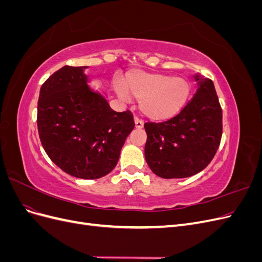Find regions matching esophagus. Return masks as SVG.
<instances>
[{
	"instance_id": "34e87169",
	"label": "esophagus",
	"mask_w": 262,
	"mask_h": 262,
	"mask_svg": "<svg viewBox=\"0 0 262 262\" xmlns=\"http://www.w3.org/2000/svg\"><path fill=\"white\" fill-rule=\"evenodd\" d=\"M134 123H136V128L138 129H141L143 128V120H141V119H139L138 117H134Z\"/></svg>"
}]
</instances>
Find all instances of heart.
Listing matches in <instances>:
<instances>
[{
    "mask_svg": "<svg viewBox=\"0 0 262 262\" xmlns=\"http://www.w3.org/2000/svg\"><path fill=\"white\" fill-rule=\"evenodd\" d=\"M125 88L140 99V108L154 120H167L181 112L190 95V83L184 77L133 71L125 77ZM115 89L119 97L128 100L129 93L121 84Z\"/></svg>",
    "mask_w": 262,
    "mask_h": 262,
    "instance_id": "b5f03b06",
    "label": "heart"
}]
</instances>
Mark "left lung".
<instances>
[{
	"instance_id": "left-lung-1",
	"label": "left lung",
	"mask_w": 262,
	"mask_h": 262,
	"mask_svg": "<svg viewBox=\"0 0 262 262\" xmlns=\"http://www.w3.org/2000/svg\"><path fill=\"white\" fill-rule=\"evenodd\" d=\"M198 90L185 108L169 120L146 122L145 160L155 175L186 178L203 170L221 143L222 108L214 84L195 74Z\"/></svg>"
}]
</instances>
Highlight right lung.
<instances>
[{
  "instance_id": "obj_1",
  "label": "right lung",
  "mask_w": 262,
  "mask_h": 262,
  "mask_svg": "<svg viewBox=\"0 0 262 262\" xmlns=\"http://www.w3.org/2000/svg\"><path fill=\"white\" fill-rule=\"evenodd\" d=\"M85 69L66 66L42 84L37 125L42 147L58 167L73 177L97 179L116 167L134 120L129 110L114 112L87 85Z\"/></svg>"
}]
</instances>
